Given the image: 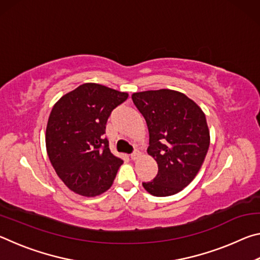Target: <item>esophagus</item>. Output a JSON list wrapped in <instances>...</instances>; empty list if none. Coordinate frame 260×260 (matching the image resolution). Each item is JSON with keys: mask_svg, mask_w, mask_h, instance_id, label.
<instances>
[{"mask_svg": "<svg viewBox=\"0 0 260 260\" xmlns=\"http://www.w3.org/2000/svg\"><path fill=\"white\" fill-rule=\"evenodd\" d=\"M139 157H140V152H139V151H134V152L131 155V158H132V159H133V160H136Z\"/></svg>", "mask_w": 260, "mask_h": 260, "instance_id": "esophagus-1", "label": "esophagus"}]
</instances>
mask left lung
<instances>
[{
	"mask_svg": "<svg viewBox=\"0 0 260 260\" xmlns=\"http://www.w3.org/2000/svg\"><path fill=\"white\" fill-rule=\"evenodd\" d=\"M132 100L146 119L148 153L158 173L146 190L157 197L174 195L190 183L203 165L210 146V131L202 109L177 90L134 93Z\"/></svg>",
	"mask_w": 260,
	"mask_h": 260,
	"instance_id": "left-lung-1",
	"label": "left lung"
}]
</instances>
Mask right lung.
<instances>
[{
	"label": "right lung",
	"mask_w": 260,
	"mask_h": 260,
	"mask_svg": "<svg viewBox=\"0 0 260 260\" xmlns=\"http://www.w3.org/2000/svg\"><path fill=\"white\" fill-rule=\"evenodd\" d=\"M128 94L87 82L65 94L52 108L46 147L52 167L69 189L81 196L101 195L112 186L122 164L104 139L112 110Z\"/></svg>",
	"instance_id": "right-lung-1"
}]
</instances>
